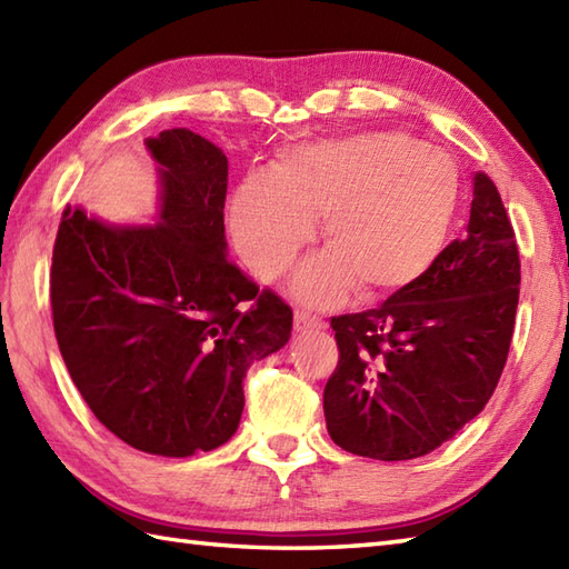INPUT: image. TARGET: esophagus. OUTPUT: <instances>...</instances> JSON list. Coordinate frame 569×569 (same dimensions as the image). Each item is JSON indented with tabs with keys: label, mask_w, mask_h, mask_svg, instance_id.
I'll use <instances>...</instances> for the list:
<instances>
[{
	"label": "esophagus",
	"mask_w": 569,
	"mask_h": 569,
	"mask_svg": "<svg viewBox=\"0 0 569 569\" xmlns=\"http://www.w3.org/2000/svg\"><path fill=\"white\" fill-rule=\"evenodd\" d=\"M325 328V320L320 316H312L308 310H296V330L306 332V330H320Z\"/></svg>",
	"instance_id": "esophagus-1"
}]
</instances>
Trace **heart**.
<instances>
[{"label":"heart","instance_id":"b5f03b06","mask_svg":"<svg viewBox=\"0 0 569 569\" xmlns=\"http://www.w3.org/2000/svg\"><path fill=\"white\" fill-rule=\"evenodd\" d=\"M450 156L393 131L288 151L273 178H247L229 202L239 257L261 281L281 276L316 234L328 251L300 266L293 293L328 306L359 283L365 298L401 293L445 249L459 204Z\"/></svg>","mask_w":569,"mask_h":569}]
</instances>
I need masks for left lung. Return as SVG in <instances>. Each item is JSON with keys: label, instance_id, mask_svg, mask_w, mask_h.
Here are the masks:
<instances>
[{"label": "left lung", "instance_id": "obj_1", "mask_svg": "<svg viewBox=\"0 0 569 569\" xmlns=\"http://www.w3.org/2000/svg\"><path fill=\"white\" fill-rule=\"evenodd\" d=\"M521 259L487 173L475 176L467 234L418 283L330 320L340 359L325 383L330 438L398 462L432 452L485 410L509 357Z\"/></svg>", "mask_w": 569, "mask_h": 569}]
</instances>
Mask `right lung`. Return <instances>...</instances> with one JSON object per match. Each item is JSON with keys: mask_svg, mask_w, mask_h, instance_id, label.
I'll list each match as a JSON object with an SVG mask.
<instances>
[{"mask_svg": "<svg viewBox=\"0 0 569 569\" xmlns=\"http://www.w3.org/2000/svg\"><path fill=\"white\" fill-rule=\"evenodd\" d=\"M161 220L110 227L68 208L51 266L56 340L102 426L141 452L188 457L232 438L253 361L293 310L224 257L227 156L190 129L147 139Z\"/></svg>", "mask_w": 569, "mask_h": 569, "instance_id": "add662e5", "label": "right lung"}]
</instances>
